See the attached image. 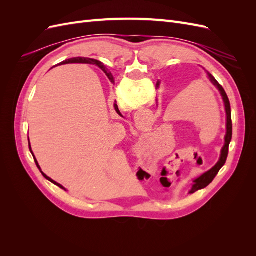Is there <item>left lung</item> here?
Here are the masks:
<instances>
[{
  "label": "left lung",
  "instance_id": "left-lung-1",
  "mask_svg": "<svg viewBox=\"0 0 256 256\" xmlns=\"http://www.w3.org/2000/svg\"><path fill=\"white\" fill-rule=\"evenodd\" d=\"M108 74H106V76ZM207 74H208L209 80H210L212 83L214 85V86L219 90L220 94L222 96V99H223L224 106H226V138H224V141H226V142H224V145H223L222 150H221V156H220V159L218 161V164H216L212 170H209L208 172L204 173L202 176H200L198 178H196L194 182H193L194 184H193L192 188H191L189 193H194V192H196L200 189H203V188L207 187V186L214 180V178L216 177V174H218V172L220 171V168L224 164H226V161L228 154V146H230V140H232V132H233V125H232L230 104V100H228V97L226 95V90H224V88L221 86V85L218 83V81H216L214 78L212 74H210L209 72H207ZM157 85H159V84H157Z\"/></svg>",
  "mask_w": 256,
  "mask_h": 256
}]
</instances>
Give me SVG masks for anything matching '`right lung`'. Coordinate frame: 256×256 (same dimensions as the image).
Returning <instances> with one entry per match:
<instances>
[{"mask_svg": "<svg viewBox=\"0 0 256 256\" xmlns=\"http://www.w3.org/2000/svg\"><path fill=\"white\" fill-rule=\"evenodd\" d=\"M72 63H79V64H90V65H95V66L99 67L100 69H102V70H104V72H106V67H104V65L102 63V62H99V60H94V58H69V60H67L62 62V63H60V64H58V65H64V64H72ZM109 79L111 80V82H112V83H114L113 76H112L111 74H109ZM114 108H115V111L118 112V114L122 115V114H120V110H118V104H114ZM28 147H30V152H32V154H33V157H34V160H35V164H36L37 168L40 170V164H38V162H37V160H36V158H35V156H34V154H33V152H32V147H30V140H28ZM40 172H42V170H40ZM42 174L44 175V178H47V180H48L49 182H52V184H56L58 187H60V188H62V189H64V190L66 191V189L63 187V186L60 184H58L56 182H54L53 180H51V178H50V177H48V176L46 175L44 172H42Z\"/></svg>", "mask_w": 256, "mask_h": 256, "instance_id": "right-lung-1", "label": "right lung"}]
</instances>
